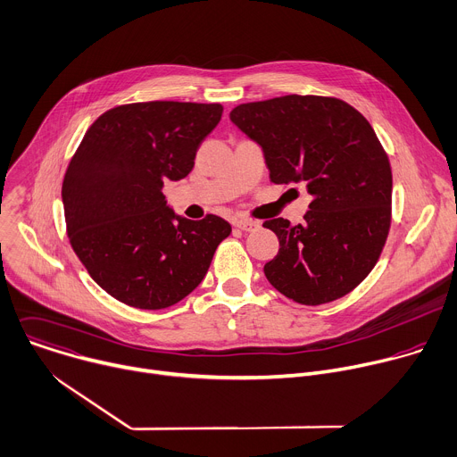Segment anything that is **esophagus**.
<instances>
[{
  "instance_id": "34e87169",
  "label": "esophagus",
  "mask_w": 457,
  "mask_h": 457,
  "mask_svg": "<svg viewBox=\"0 0 457 457\" xmlns=\"http://www.w3.org/2000/svg\"><path fill=\"white\" fill-rule=\"evenodd\" d=\"M234 227L241 228V230H245V232H253V230H257V228L261 227V223H259V221H255V220L237 218V220H234Z\"/></svg>"
}]
</instances>
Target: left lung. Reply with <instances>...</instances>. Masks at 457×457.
<instances>
[{
    "label": "left lung",
    "instance_id": "1",
    "mask_svg": "<svg viewBox=\"0 0 457 457\" xmlns=\"http://www.w3.org/2000/svg\"><path fill=\"white\" fill-rule=\"evenodd\" d=\"M230 120L262 149L273 184H306L303 225L266 220L279 252L270 285L319 306L354 290L375 268L391 227L393 172L375 129L335 97L285 96L239 104Z\"/></svg>",
    "mask_w": 457,
    "mask_h": 457
}]
</instances>
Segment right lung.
Here are the masks:
<instances>
[{
	"instance_id": "1",
	"label": "right lung",
	"mask_w": 457,
	"mask_h": 457,
	"mask_svg": "<svg viewBox=\"0 0 457 457\" xmlns=\"http://www.w3.org/2000/svg\"><path fill=\"white\" fill-rule=\"evenodd\" d=\"M221 104L153 101L117 106L86 131L62 179L73 252L117 301L162 310L205 278L230 223L176 216L162 193L186 178L200 144L221 120Z\"/></svg>"
}]
</instances>
